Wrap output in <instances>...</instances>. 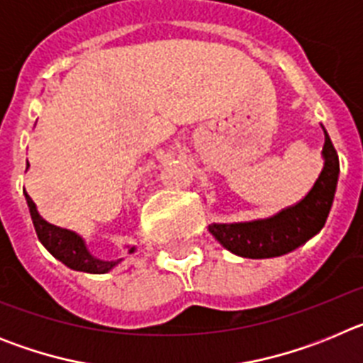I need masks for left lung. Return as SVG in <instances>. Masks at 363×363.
Here are the masks:
<instances>
[{"label":"left lung","mask_w":363,"mask_h":363,"mask_svg":"<svg viewBox=\"0 0 363 363\" xmlns=\"http://www.w3.org/2000/svg\"><path fill=\"white\" fill-rule=\"evenodd\" d=\"M323 134V169L303 200L265 220L211 223V234L227 251L242 258H274L294 251L322 230L331 211L340 174L338 154L325 129Z\"/></svg>","instance_id":"obj_1"}]
</instances>
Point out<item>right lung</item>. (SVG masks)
I'll return each instance as SVG.
<instances>
[{"instance_id":"1","label":"right lung","mask_w":363,"mask_h":363,"mask_svg":"<svg viewBox=\"0 0 363 363\" xmlns=\"http://www.w3.org/2000/svg\"><path fill=\"white\" fill-rule=\"evenodd\" d=\"M27 203L28 211H30L32 223H34V229H36L38 238L43 243V247L56 259H60L62 264H65L69 269H74V271H82V272H91V274H105L111 269L116 267L121 262L120 259H112V262H105V259H98L89 252L85 242H83L82 236H78L72 230L60 229L56 225H50L38 213L36 205L30 200L28 194ZM134 252V247L129 249V255Z\"/></svg>"}]
</instances>
